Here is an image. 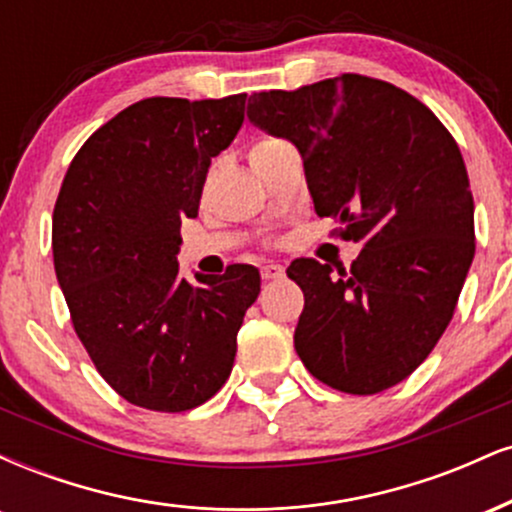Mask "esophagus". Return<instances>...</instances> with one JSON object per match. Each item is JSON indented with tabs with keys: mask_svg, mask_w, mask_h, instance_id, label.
Wrapping results in <instances>:
<instances>
[{
	"mask_svg": "<svg viewBox=\"0 0 512 512\" xmlns=\"http://www.w3.org/2000/svg\"><path fill=\"white\" fill-rule=\"evenodd\" d=\"M262 279L264 281H276V279H284V267L281 264H264V267L260 269Z\"/></svg>",
	"mask_w": 512,
	"mask_h": 512,
	"instance_id": "esophagus-1",
	"label": "esophagus"
}]
</instances>
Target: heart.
Returning <instances> with one entry per match:
<instances>
[{"instance_id":"heart-1","label":"heart","mask_w":512,"mask_h":512,"mask_svg":"<svg viewBox=\"0 0 512 512\" xmlns=\"http://www.w3.org/2000/svg\"><path fill=\"white\" fill-rule=\"evenodd\" d=\"M274 142H276V139H264V142H260V144H255V146H252L250 151H255V149H262V146H267V144H274Z\"/></svg>"}]
</instances>
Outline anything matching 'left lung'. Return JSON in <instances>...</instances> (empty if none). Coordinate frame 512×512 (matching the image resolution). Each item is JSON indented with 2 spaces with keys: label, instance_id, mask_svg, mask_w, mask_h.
Masks as SVG:
<instances>
[{
  "label": "left lung",
  "instance_id": "1",
  "mask_svg": "<svg viewBox=\"0 0 512 512\" xmlns=\"http://www.w3.org/2000/svg\"><path fill=\"white\" fill-rule=\"evenodd\" d=\"M248 117L303 156L317 216L361 243L349 269L293 260L305 305L296 344L320 383L375 395L443 337L474 260V199L460 146L424 103L361 74L252 93Z\"/></svg>",
  "mask_w": 512,
  "mask_h": 512
}]
</instances>
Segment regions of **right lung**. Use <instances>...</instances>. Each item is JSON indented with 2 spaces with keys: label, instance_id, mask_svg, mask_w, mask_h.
Wrapping results in <instances>:
<instances>
[{
  "label": "right lung",
  "instance_id": "right-lung-1",
  "mask_svg": "<svg viewBox=\"0 0 512 512\" xmlns=\"http://www.w3.org/2000/svg\"><path fill=\"white\" fill-rule=\"evenodd\" d=\"M245 93L144 98L86 139L55 211L52 257L76 337L120 397L187 411L228 380L260 272L180 279V223L195 219L211 158L236 139Z\"/></svg>",
  "mask_w": 512,
  "mask_h": 512
}]
</instances>
